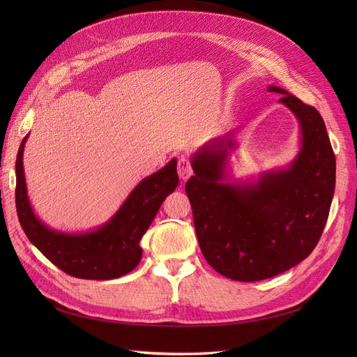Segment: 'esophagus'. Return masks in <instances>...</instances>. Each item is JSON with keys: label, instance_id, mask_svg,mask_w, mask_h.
Segmentation results:
<instances>
[{"label": "esophagus", "instance_id": "34e87169", "mask_svg": "<svg viewBox=\"0 0 357 357\" xmlns=\"http://www.w3.org/2000/svg\"><path fill=\"white\" fill-rule=\"evenodd\" d=\"M177 172L181 180H188L192 174H193V169L190 165V160L185 156H181L177 162Z\"/></svg>", "mask_w": 357, "mask_h": 357}]
</instances>
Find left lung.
I'll return each instance as SVG.
<instances>
[{"label":"left lung","mask_w":357,"mask_h":357,"mask_svg":"<svg viewBox=\"0 0 357 357\" xmlns=\"http://www.w3.org/2000/svg\"><path fill=\"white\" fill-rule=\"evenodd\" d=\"M282 95L301 126V150L289 168L256 183L226 181L232 134L211 139L192 158L186 183L205 261L236 282H259L304 261L317 245L335 190V155L320 113L287 91Z\"/></svg>","instance_id":"obj_1"}]
</instances>
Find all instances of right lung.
I'll use <instances>...</instances> for the list:
<instances>
[{
  "label": "right lung",
  "mask_w": 357,
  "mask_h": 357,
  "mask_svg": "<svg viewBox=\"0 0 357 357\" xmlns=\"http://www.w3.org/2000/svg\"><path fill=\"white\" fill-rule=\"evenodd\" d=\"M16 158V211L28 240L49 261L71 277L84 280L119 278L142 261L143 235L162 202L178 185L177 160L146 177L129 193L122 207L101 228L84 234H63L43 223L31 208L24 172V147Z\"/></svg>",
  "instance_id": "add662e5"
}]
</instances>
